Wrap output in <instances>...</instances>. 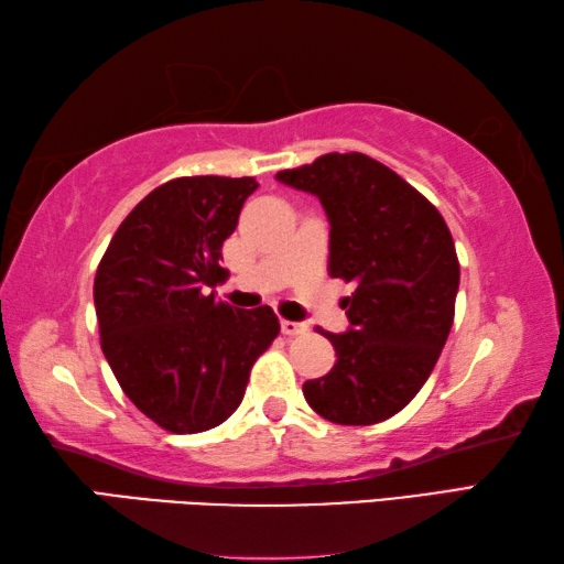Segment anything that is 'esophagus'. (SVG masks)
<instances>
[{
	"label": "esophagus",
	"instance_id": "1",
	"mask_svg": "<svg viewBox=\"0 0 564 564\" xmlns=\"http://www.w3.org/2000/svg\"><path fill=\"white\" fill-rule=\"evenodd\" d=\"M281 330L283 336H303L308 330V323H299V321H281Z\"/></svg>",
	"mask_w": 564,
	"mask_h": 564
}]
</instances>
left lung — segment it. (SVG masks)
<instances>
[{
	"label": "left lung",
	"mask_w": 564,
	"mask_h": 564,
	"mask_svg": "<svg viewBox=\"0 0 564 564\" xmlns=\"http://www.w3.org/2000/svg\"><path fill=\"white\" fill-rule=\"evenodd\" d=\"M318 196L330 224L328 273L356 285L328 376L303 395L338 425H373L400 413L433 373L455 318L460 263L441 212L395 171L358 151L326 154L275 174Z\"/></svg>",
	"instance_id": "obj_1"
}]
</instances>
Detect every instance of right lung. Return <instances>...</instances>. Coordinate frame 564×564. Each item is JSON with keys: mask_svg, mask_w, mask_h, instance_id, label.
<instances>
[{"mask_svg": "<svg viewBox=\"0 0 564 564\" xmlns=\"http://www.w3.org/2000/svg\"><path fill=\"white\" fill-rule=\"evenodd\" d=\"M253 176H184L123 218L94 279L101 350L127 398L169 433H204L241 405L248 376L279 336L269 305L216 301L221 246Z\"/></svg>", "mask_w": 564, "mask_h": 564, "instance_id": "1", "label": "right lung"}]
</instances>
